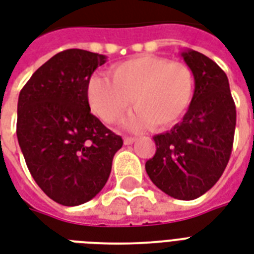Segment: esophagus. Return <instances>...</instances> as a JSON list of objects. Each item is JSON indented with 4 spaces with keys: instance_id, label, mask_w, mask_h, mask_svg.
<instances>
[{
    "instance_id": "obj_1",
    "label": "esophagus",
    "mask_w": 254,
    "mask_h": 254,
    "mask_svg": "<svg viewBox=\"0 0 254 254\" xmlns=\"http://www.w3.org/2000/svg\"><path fill=\"white\" fill-rule=\"evenodd\" d=\"M135 141V138L133 137H124V144L125 145H131Z\"/></svg>"
}]
</instances>
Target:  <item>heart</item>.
I'll list each match as a JSON object with an SVG mask.
<instances>
[{
    "instance_id": "obj_1",
    "label": "heart",
    "mask_w": 254,
    "mask_h": 254,
    "mask_svg": "<svg viewBox=\"0 0 254 254\" xmlns=\"http://www.w3.org/2000/svg\"><path fill=\"white\" fill-rule=\"evenodd\" d=\"M109 74L110 80L98 74L89 80V105L102 121L113 124L121 120L133 102L137 112L125 123L130 130L148 125L154 130L172 127L193 100L194 77L183 63L140 56L114 65Z\"/></svg>"
}]
</instances>
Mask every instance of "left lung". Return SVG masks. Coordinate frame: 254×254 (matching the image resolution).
Here are the masks:
<instances>
[{"mask_svg":"<svg viewBox=\"0 0 254 254\" xmlns=\"http://www.w3.org/2000/svg\"><path fill=\"white\" fill-rule=\"evenodd\" d=\"M194 77L183 121L153 137L156 154L145 164L152 183L177 200H194L217 183L229 161L236 106L221 67L196 50L181 52Z\"/></svg>","mask_w":254,"mask_h":254,"instance_id":"left-lung-1","label":"left lung"}]
</instances>
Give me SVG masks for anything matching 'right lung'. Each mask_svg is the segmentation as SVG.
Wrapping results in <instances>:
<instances>
[{
  "mask_svg": "<svg viewBox=\"0 0 254 254\" xmlns=\"http://www.w3.org/2000/svg\"><path fill=\"white\" fill-rule=\"evenodd\" d=\"M106 56L67 49L26 82L17 105V138L46 196L65 206L92 200L105 187L123 138L90 113L88 84Z\"/></svg>",
  "mask_w": 254,
  "mask_h": 254,
  "instance_id": "right-lung-1",
  "label": "right lung"
}]
</instances>
